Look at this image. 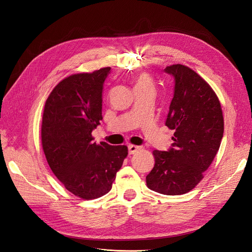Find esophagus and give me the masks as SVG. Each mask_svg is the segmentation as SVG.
<instances>
[{
  "label": "esophagus",
  "instance_id": "esophagus-1",
  "mask_svg": "<svg viewBox=\"0 0 252 252\" xmlns=\"http://www.w3.org/2000/svg\"><path fill=\"white\" fill-rule=\"evenodd\" d=\"M141 149L140 146H136V145H128V153L129 154H136Z\"/></svg>",
  "mask_w": 252,
  "mask_h": 252
}]
</instances>
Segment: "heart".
I'll return each mask as SVG.
<instances>
[{"instance_id":"heart-1","label":"heart","mask_w":252,"mask_h":252,"mask_svg":"<svg viewBox=\"0 0 252 252\" xmlns=\"http://www.w3.org/2000/svg\"><path fill=\"white\" fill-rule=\"evenodd\" d=\"M135 90H154L152 78L147 73H141L135 79Z\"/></svg>"}]
</instances>
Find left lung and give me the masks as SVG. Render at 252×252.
Listing matches in <instances>:
<instances>
[{
	"instance_id": "left-lung-1",
	"label": "left lung",
	"mask_w": 252,
	"mask_h": 252,
	"mask_svg": "<svg viewBox=\"0 0 252 252\" xmlns=\"http://www.w3.org/2000/svg\"><path fill=\"white\" fill-rule=\"evenodd\" d=\"M164 71L175 78L174 98L165 126L174 129L167 151L154 150L155 164L147 187L164 195H182L203 179L223 135L220 103L214 90L194 70L182 64Z\"/></svg>"
}]
</instances>
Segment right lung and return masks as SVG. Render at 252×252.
I'll use <instances>...</instances> for the list:
<instances>
[{
    "mask_svg": "<svg viewBox=\"0 0 252 252\" xmlns=\"http://www.w3.org/2000/svg\"><path fill=\"white\" fill-rule=\"evenodd\" d=\"M110 67L72 74L49 95L42 121V145L48 164L64 187L90 200L107 194L127 155L125 145L94 142L102 121V92Z\"/></svg>",
    "mask_w": 252,
    "mask_h": 252,
    "instance_id": "obj_1",
    "label": "right lung"
}]
</instances>
